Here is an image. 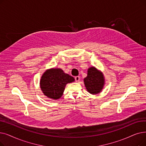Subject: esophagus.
I'll use <instances>...</instances> for the list:
<instances>
[{
	"label": "esophagus",
	"mask_w": 146,
	"mask_h": 146,
	"mask_svg": "<svg viewBox=\"0 0 146 146\" xmlns=\"http://www.w3.org/2000/svg\"><path fill=\"white\" fill-rule=\"evenodd\" d=\"M74 79H75L76 82H79V80H80V77L79 76H76Z\"/></svg>",
	"instance_id": "1"
}]
</instances>
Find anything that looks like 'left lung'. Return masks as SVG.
Listing matches in <instances>:
<instances>
[{"label": "left lung", "mask_w": 146, "mask_h": 146, "mask_svg": "<svg viewBox=\"0 0 146 146\" xmlns=\"http://www.w3.org/2000/svg\"><path fill=\"white\" fill-rule=\"evenodd\" d=\"M84 84L87 91L91 94H97L102 91L104 85V75L94 67L88 70L87 76L84 79Z\"/></svg>", "instance_id": "left-lung-1"}]
</instances>
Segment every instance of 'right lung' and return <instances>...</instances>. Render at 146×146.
Segmentation results:
<instances>
[{
	"label": "right lung",
	"mask_w": 146,
	"mask_h": 146,
	"mask_svg": "<svg viewBox=\"0 0 146 146\" xmlns=\"http://www.w3.org/2000/svg\"><path fill=\"white\" fill-rule=\"evenodd\" d=\"M74 81L73 77L65 73L61 68H50L42 74L40 86L47 97L57 100L61 97L66 85Z\"/></svg>",
	"instance_id": "obj_1"
}]
</instances>
